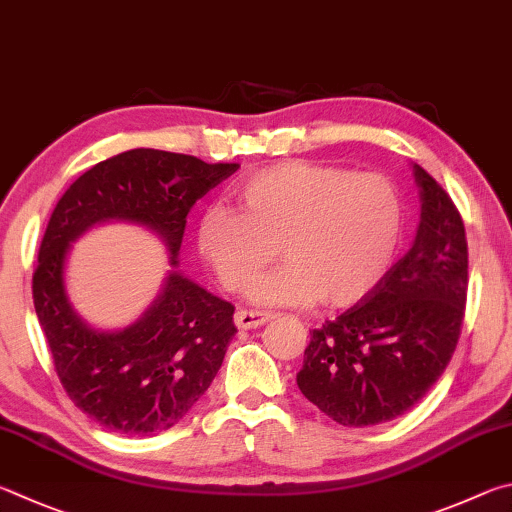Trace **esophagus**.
Segmentation results:
<instances>
[{
    "label": "esophagus",
    "instance_id": "1",
    "mask_svg": "<svg viewBox=\"0 0 512 512\" xmlns=\"http://www.w3.org/2000/svg\"><path fill=\"white\" fill-rule=\"evenodd\" d=\"M274 319L272 312H254V310H238L236 317H233V321H236V326L240 330H251V328H261L263 324H267V321Z\"/></svg>",
    "mask_w": 512,
    "mask_h": 512
}]
</instances>
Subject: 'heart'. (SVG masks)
<instances>
[{"mask_svg": "<svg viewBox=\"0 0 512 512\" xmlns=\"http://www.w3.org/2000/svg\"><path fill=\"white\" fill-rule=\"evenodd\" d=\"M236 200L240 211H202L197 251L224 288L242 292L281 245L288 265L251 288L265 306H353L378 288L405 238V200L380 173L281 161L242 179Z\"/></svg>", "mask_w": 512, "mask_h": 512, "instance_id": "1", "label": "heart"}]
</instances>
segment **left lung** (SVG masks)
Segmentation results:
<instances>
[{"label":"left lung","instance_id":"left-lung-1","mask_svg":"<svg viewBox=\"0 0 512 512\" xmlns=\"http://www.w3.org/2000/svg\"><path fill=\"white\" fill-rule=\"evenodd\" d=\"M416 240L378 288L312 330L297 384L328 418L371 427L409 411L441 378L468 297V242L454 202L418 164Z\"/></svg>","mask_w":512,"mask_h":512}]
</instances>
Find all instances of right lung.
Here are the masks:
<instances>
[{
  "label": "right lung",
  "mask_w": 512,
  "mask_h": 512,
  "mask_svg": "<svg viewBox=\"0 0 512 512\" xmlns=\"http://www.w3.org/2000/svg\"><path fill=\"white\" fill-rule=\"evenodd\" d=\"M238 168L166 150H128L80 175L51 213L33 274L35 315L67 396L110 432H166L220 371L238 333L233 306L179 272L177 256L191 206ZM105 221L152 230L171 265L144 315L114 331L87 325L66 292L70 245Z\"/></svg>",
  "instance_id": "right-lung-1"
}]
</instances>
